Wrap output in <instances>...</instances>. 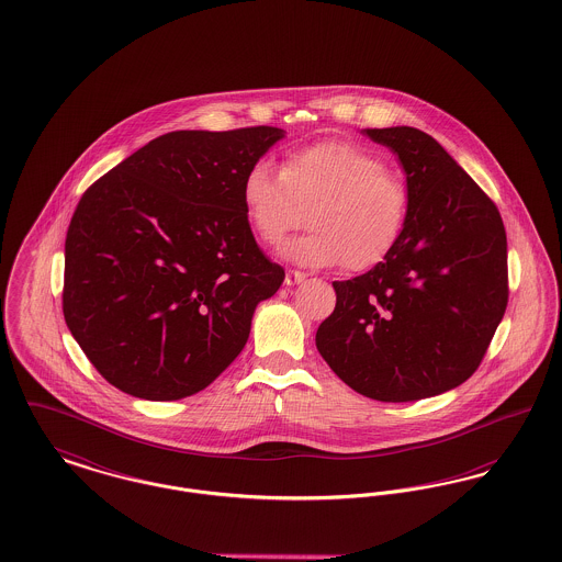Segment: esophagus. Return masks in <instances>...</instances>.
Masks as SVG:
<instances>
[{"label": "esophagus", "mask_w": 562, "mask_h": 562, "mask_svg": "<svg viewBox=\"0 0 562 562\" xmlns=\"http://www.w3.org/2000/svg\"><path fill=\"white\" fill-rule=\"evenodd\" d=\"M307 280V273L297 271V269H289L286 271V278H284V284L286 286H295V284H303Z\"/></svg>", "instance_id": "obj_1"}]
</instances>
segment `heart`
I'll return each instance as SVG.
<instances>
[{
    "label": "heart",
    "instance_id": "obj_1",
    "mask_svg": "<svg viewBox=\"0 0 562 562\" xmlns=\"http://www.w3.org/2000/svg\"><path fill=\"white\" fill-rule=\"evenodd\" d=\"M241 205L263 244L280 241L307 210L310 232L282 244L280 255L303 267L363 271L395 250L412 195L380 155L352 142H321L291 153L280 171L267 161L248 167Z\"/></svg>",
    "mask_w": 562,
    "mask_h": 562
}]
</instances>
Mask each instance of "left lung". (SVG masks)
Instances as JSON below:
<instances>
[{
    "label": "left lung",
    "mask_w": 562,
    "mask_h": 562,
    "mask_svg": "<svg viewBox=\"0 0 562 562\" xmlns=\"http://www.w3.org/2000/svg\"><path fill=\"white\" fill-rule=\"evenodd\" d=\"M363 133L403 167L409 221L382 263L333 282L337 303L316 330V348L369 398L441 395L473 375L505 314V227L495 203L429 133Z\"/></svg>",
    "instance_id": "8db88e82"
}]
</instances>
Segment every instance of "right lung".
Returning <instances> with one entry per match:
<instances>
[{"mask_svg": "<svg viewBox=\"0 0 562 562\" xmlns=\"http://www.w3.org/2000/svg\"><path fill=\"white\" fill-rule=\"evenodd\" d=\"M278 127L171 132L87 189L66 237L67 329L127 395L176 401L212 384L248 341L284 269L241 205Z\"/></svg>", "mask_w": 562, "mask_h": 562, "instance_id": "obj_1", "label": "right lung"}]
</instances>
